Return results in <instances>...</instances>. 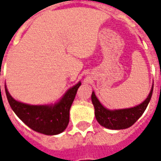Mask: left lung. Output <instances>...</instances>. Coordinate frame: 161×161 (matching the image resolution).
Listing matches in <instances>:
<instances>
[{"label":"left lung","instance_id":"1","mask_svg":"<svg viewBox=\"0 0 161 161\" xmlns=\"http://www.w3.org/2000/svg\"><path fill=\"white\" fill-rule=\"evenodd\" d=\"M153 85L144 101L133 108L122 109H108L97 99L95 92L92 91L91 101L95 108V116L98 124L111 130H122L132 126L144 113L152 98Z\"/></svg>","mask_w":161,"mask_h":161}]
</instances>
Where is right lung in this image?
I'll list each match as a JSON object with an SVG mask.
<instances>
[{
  "label": "right lung",
  "instance_id": "1",
  "mask_svg": "<svg viewBox=\"0 0 161 161\" xmlns=\"http://www.w3.org/2000/svg\"><path fill=\"white\" fill-rule=\"evenodd\" d=\"M79 81L70 88L54 104L29 105L14 99L5 85V92L9 106L20 120L29 128L46 135H56L66 129L70 119V109L79 87ZM1 90V87H0Z\"/></svg>",
  "mask_w": 161,
  "mask_h": 161
}]
</instances>
